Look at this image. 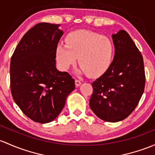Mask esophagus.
Masks as SVG:
<instances>
[{
	"mask_svg": "<svg viewBox=\"0 0 155 155\" xmlns=\"http://www.w3.org/2000/svg\"><path fill=\"white\" fill-rule=\"evenodd\" d=\"M81 84H82V82H81V81L78 80V79H76V80H75V84H76V87H79V86Z\"/></svg>",
	"mask_w": 155,
	"mask_h": 155,
	"instance_id": "obj_1",
	"label": "esophagus"
}]
</instances>
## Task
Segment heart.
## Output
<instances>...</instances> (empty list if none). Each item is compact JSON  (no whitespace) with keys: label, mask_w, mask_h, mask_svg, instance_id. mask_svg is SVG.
Here are the masks:
<instances>
[{"label":"heart","mask_w":155,"mask_h":155,"mask_svg":"<svg viewBox=\"0 0 155 155\" xmlns=\"http://www.w3.org/2000/svg\"><path fill=\"white\" fill-rule=\"evenodd\" d=\"M115 48L108 37L97 32L79 30L68 34L66 45L59 44L56 48V60L60 68L66 71L78 61L77 73L90 76L103 74L111 64Z\"/></svg>","instance_id":"obj_1"}]
</instances>
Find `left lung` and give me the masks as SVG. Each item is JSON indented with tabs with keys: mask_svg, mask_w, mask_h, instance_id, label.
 I'll use <instances>...</instances> for the list:
<instances>
[{
	"mask_svg": "<svg viewBox=\"0 0 155 155\" xmlns=\"http://www.w3.org/2000/svg\"><path fill=\"white\" fill-rule=\"evenodd\" d=\"M114 58L108 69L92 83L90 107L101 120H125L139 103L145 88L143 58L128 32L112 35Z\"/></svg>",
	"mask_w": 155,
	"mask_h": 155,
	"instance_id": "obj_1",
	"label": "left lung"
}]
</instances>
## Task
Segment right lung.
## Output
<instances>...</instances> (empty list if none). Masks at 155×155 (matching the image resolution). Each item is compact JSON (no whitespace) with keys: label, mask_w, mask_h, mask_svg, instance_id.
Returning <instances> with one entry per match:
<instances>
[{"label":"right lung","mask_w":155,"mask_h":155,"mask_svg":"<svg viewBox=\"0 0 155 155\" xmlns=\"http://www.w3.org/2000/svg\"><path fill=\"white\" fill-rule=\"evenodd\" d=\"M59 24L39 23L27 31L13 53L10 63L12 98L23 113L39 123L58 116L74 79L56 69V48L63 31Z\"/></svg>","instance_id":"1"}]
</instances>
